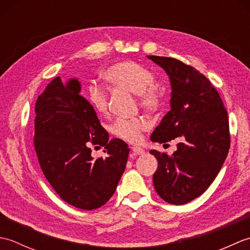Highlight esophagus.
Instances as JSON below:
<instances>
[{
  "mask_svg": "<svg viewBox=\"0 0 250 250\" xmlns=\"http://www.w3.org/2000/svg\"><path fill=\"white\" fill-rule=\"evenodd\" d=\"M132 151L134 152V155H143V153L145 152V150L143 149V148L139 147V146H134V147H132Z\"/></svg>",
  "mask_w": 250,
  "mask_h": 250,
  "instance_id": "obj_1",
  "label": "esophagus"
}]
</instances>
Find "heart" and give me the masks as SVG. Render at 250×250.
Here are the masks:
<instances>
[{"label":"heart","mask_w":250,"mask_h":250,"mask_svg":"<svg viewBox=\"0 0 250 250\" xmlns=\"http://www.w3.org/2000/svg\"><path fill=\"white\" fill-rule=\"evenodd\" d=\"M104 78L111 87L137 94L140 106L146 111L153 113L162 106L163 97L153 84V74L140 63L131 60L116 62L106 68ZM87 100L98 114L107 113L108 93L104 87L90 84L87 88ZM147 129V121L142 118H117L109 125L111 134L129 143L140 142L142 132Z\"/></svg>","instance_id":"heart-1"}]
</instances>
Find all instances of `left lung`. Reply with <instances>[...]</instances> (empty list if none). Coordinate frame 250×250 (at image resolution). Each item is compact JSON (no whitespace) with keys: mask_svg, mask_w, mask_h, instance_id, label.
Here are the masks:
<instances>
[{"mask_svg":"<svg viewBox=\"0 0 250 250\" xmlns=\"http://www.w3.org/2000/svg\"><path fill=\"white\" fill-rule=\"evenodd\" d=\"M147 58L167 72L172 86L171 110L150 140H179L172 156L150 150L158 160L153 186L167 203L183 205L209 187L226 160L230 148L228 113L218 91L193 66L174 58Z\"/></svg>","mask_w":250,"mask_h":250,"instance_id":"8db88e82","label":"left lung"}]
</instances>
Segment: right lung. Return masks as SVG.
I'll return each instance as SVG.
<instances>
[{
	"label": "right lung",
	"instance_id": "right-lung-1",
	"mask_svg": "<svg viewBox=\"0 0 250 250\" xmlns=\"http://www.w3.org/2000/svg\"><path fill=\"white\" fill-rule=\"evenodd\" d=\"M81 92L75 78L56 77L35 103L34 148L45 177L60 198L74 207L99 208L114 194L125 172L130 148L108 140L97 113ZM91 145L106 156L94 159Z\"/></svg>",
	"mask_w": 250,
	"mask_h": 250
}]
</instances>
